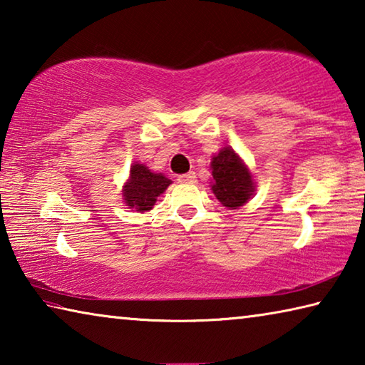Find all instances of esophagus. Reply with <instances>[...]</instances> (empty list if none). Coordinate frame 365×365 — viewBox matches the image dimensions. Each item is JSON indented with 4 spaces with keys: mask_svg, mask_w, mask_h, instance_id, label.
<instances>
[{
    "mask_svg": "<svg viewBox=\"0 0 365 365\" xmlns=\"http://www.w3.org/2000/svg\"><path fill=\"white\" fill-rule=\"evenodd\" d=\"M177 180L182 182V183H191V182L196 180V174H195V172H188V174L178 175Z\"/></svg>",
    "mask_w": 365,
    "mask_h": 365,
    "instance_id": "esophagus-1",
    "label": "esophagus"
}]
</instances>
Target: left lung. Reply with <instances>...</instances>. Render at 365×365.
Instances as JSON below:
<instances>
[{
    "mask_svg": "<svg viewBox=\"0 0 365 365\" xmlns=\"http://www.w3.org/2000/svg\"><path fill=\"white\" fill-rule=\"evenodd\" d=\"M212 193L228 209L248 202L255 193V180L250 169L232 148H222L211 163Z\"/></svg>",
    "mask_w": 365,
    "mask_h": 365,
    "instance_id": "obj_1",
    "label": "left lung"
}]
</instances>
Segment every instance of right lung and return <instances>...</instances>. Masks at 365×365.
Instances as JSON below:
<instances>
[{
    "instance_id": "right-lung-1",
    "label": "right lung",
    "mask_w": 365,
    "mask_h": 365,
    "mask_svg": "<svg viewBox=\"0 0 365 365\" xmlns=\"http://www.w3.org/2000/svg\"><path fill=\"white\" fill-rule=\"evenodd\" d=\"M170 183L165 175L154 174L145 164L135 163L130 168V177L122 190L125 206L137 212L150 211L158 196L163 195Z\"/></svg>"
}]
</instances>
